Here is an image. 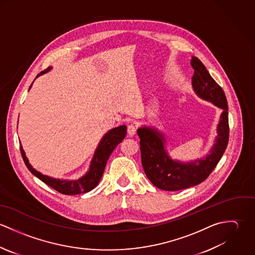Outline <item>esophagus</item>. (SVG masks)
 <instances>
[{
	"mask_svg": "<svg viewBox=\"0 0 255 255\" xmlns=\"http://www.w3.org/2000/svg\"><path fill=\"white\" fill-rule=\"evenodd\" d=\"M135 132H136V128H135V126H134V125H129V126L128 127V135H129V136H133V135L135 134Z\"/></svg>",
	"mask_w": 255,
	"mask_h": 255,
	"instance_id": "esophagus-1",
	"label": "esophagus"
}]
</instances>
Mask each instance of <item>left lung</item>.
<instances>
[{"label": "left lung", "instance_id": "8db88e82", "mask_svg": "<svg viewBox=\"0 0 255 255\" xmlns=\"http://www.w3.org/2000/svg\"><path fill=\"white\" fill-rule=\"evenodd\" d=\"M190 65L194 70L191 84L195 94L222 110L217 125V135L209 152L200 159L189 162L174 160L168 153L167 140L162 131L152 126H142L137 128L141 163L146 177L158 188L168 191L185 189L205 181L217 166L229 141L226 95L198 58L191 57Z\"/></svg>", "mask_w": 255, "mask_h": 255}]
</instances>
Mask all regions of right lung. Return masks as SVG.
<instances>
[{"instance_id":"right-lung-1","label":"right lung","mask_w":255,"mask_h":255,"mask_svg":"<svg viewBox=\"0 0 255 255\" xmlns=\"http://www.w3.org/2000/svg\"><path fill=\"white\" fill-rule=\"evenodd\" d=\"M51 70H52V68L49 67L44 72L39 73L37 75L36 78L40 75H43V74L48 73ZM31 86H32V84L30 85L29 89L31 88ZM126 134H127V127L125 125L114 128L110 129L109 131H107L101 138L100 142L98 143V146L96 147V150L91 159L88 171L77 180L55 179V178L49 177L47 175H43L42 173L38 172L31 166V164L29 163V161L25 155V152L21 146V143L19 142L20 143V152H21V155H22V158H23V161H24L26 167L39 180H41L42 182H45L46 184H48L49 186H51L52 188L56 189L57 191H59L63 194L75 195V194H79V193L88 192V191L92 190L99 183L102 176H103V173H104V170H105L110 155L112 154V152L114 151V149L117 147V145L123 141V139L126 137Z\"/></svg>"}]
</instances>
